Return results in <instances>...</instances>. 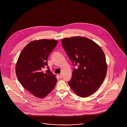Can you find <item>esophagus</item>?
<instances>
[{
    "instance_id": "34e87169",
    "label": "esophagus",
    "mask_w": 127,
    "mask_h": 127,
    "mask_svg": "<svg viewBox=\"0 0 127 127\" xmlns=\"http://www.w3.org/2000/svg\"><path fill=\"white\" fill-rule=\"evenodd\" d=\"M58 76H59V77L60 78H62V77H63V75H62V74H61L58 75Z\"/></svg>"
}]
</instances>
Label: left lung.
Wrapping results in <instances>:
<instances>
[{
    "label": "left lung",
    "instance_id": "obj_1",
    "mask_svg": "<svg viewBox=\"0 0 127 127\" xmlns=\"http://www.w3.org/2000/svg\"><path fill=\"white\" fill-rule=\"evenodd\" d=\"M62 46L74 68L68 84L77 95L86 97L99 87L105 78L107 66L104 52L92 40L73 37L62 40Z\"/></svg>",
    "mask_w": 127,
    "mask_h": 127
}]
</instances>
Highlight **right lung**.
<instances>
[{"label": "right lung", "instance_id": "add662e5", "mask_svg": "<svg viewBox=\"0 0 127 127\" xmlns=\"http://www.w3.org/2000/svg\"><path fill=\"white\" fill-rule=\"evenodd\" d=\"M58 42L46 39L32 41L24 48L17 60L15 71L18 81L37 97H45L56 85L57 79L49 70L47 60Z\"/></svg>", "mask_w": 127, "mask_h": 127}]
</instances>
